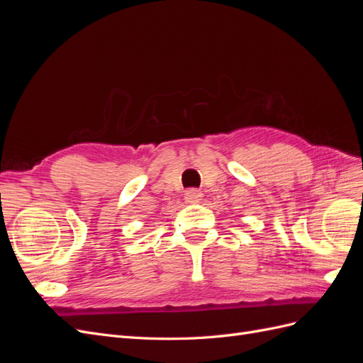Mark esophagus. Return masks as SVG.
<instances>
[{
  "instance_id": "esophagus-1",
  "label": "esophagus",
  "mask_w": 363,
  "mask_h": 363,
  "mask_svg": "<svg viewBox=\"0 0 363 363\" xmlns=\"http://www.w3.org/2000/svg\"><path fill=\"white\" fill-rule=\"evenodd\" d=\"M184 196H186V201L195 203V201H199L201 199V192L199 189H188V191H186Z\"/></svg>"
}]
</instances>
